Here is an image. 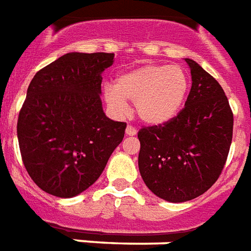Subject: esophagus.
Instances as JSON below:
<instances>
[{
  "instance_id": "esophagus-1",
  "label": "esophagus",
  "mask_w": 251,
  "mask_h": 251,
  "mask_svg": "<svg viewBox=\"0 0 251 251\" xmlns=\"http://www.w3.org/2000/svg\"><path fill=\"white\" fill-rule=\"evenodd\" d=\"M125 133H126V135H130V137H131V135L137 134V129H135V127H133V126L127 125Z\"/></svg>"
}]
</instances>
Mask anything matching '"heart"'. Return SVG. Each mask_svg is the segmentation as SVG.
Segmentation results:
<instances>
[{
  "label": "heart",
  "instance_id": "heart-1",
  "mask_svg": "<svg viewBox=\"0 0 251 251\" xmlns=\"http://www.w3.org/2000/svg\"><path fill=\"white\" fill-rule=\"evenodd\" d=\"M189 77L179 66L144 64L127 69L105 88V102L113 113L122 116L127 102L134 105L138 120L145 125L161 126L178 116L189 93Z\"/></svg>",
  "mask_w": 251,
  "mask_h": 251
}]
</instances>
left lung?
<instances>
[{
  "label": "left lung",
  "mask_w": 251,
  "mask_h": 251,
  "mask_svg": "<svg viewBox=\"0 0 251 251\" xmlns=\"http://www.w3.org/2000/svg\"><path fill=\"white\" fill-rule=\"evenodd\" d=\"M192 89L185 107L162 126L138 131V168L146 186L169 202H186L220 177L233 138V113L217 79L185 58Z\"/></svg>",
  "instance_id": "8db88e82"
}]
</instances>
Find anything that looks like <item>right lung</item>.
Listing matches in <instances>:
<instances>
[{"label":"right lung","mask_w":251,"mask_h":251,"mask_svg":"<svg viewBox=\"0 0 251 251\" xmlns=\"http://www.w3.org/2000/svg\"><path fill=\"white\" fill-rule=\"evenodd\" d=\"M113 53H68L41 69L17 122L22 161L44 192L72 198L97 181L122 142L126 124L107 118L102 73Z\"/></svg>","instance_id":"obj_1"}]
</instances>
